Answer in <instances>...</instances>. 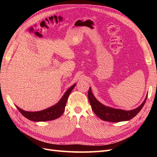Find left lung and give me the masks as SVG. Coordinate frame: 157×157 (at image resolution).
<instances>
[{"label":"left lung","instance_id":"obj_1","mask_svg":"<svg viewBox=\"0 0 157 157\" xmlns=\"http://www.w3.org/2000/svg\"><path fill=\"white\" fill-rule=\"evenodd\" d=\"M88 96L90 105H91L92 110L95 114L99 118H100L101 120L113 122L129 121L132 119V118H134L141 111V109L143 108L147 98V96L145 99L142 103L141 105L137 108L134 109V110L124 111L122 110V109H113L102 105L93 96L90 88L88 90Z\"/></svg>","mask_w":157,"mask_h":157}]
</instances>
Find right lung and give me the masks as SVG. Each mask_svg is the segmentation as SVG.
Segmentation results:
<instances>
[{
	"mask_svg": "<svg viewBox=\"0 0 157 157\" xmlns=\"http://www.w3.org/2000/svg\"><path fill=\"white\" fill-rule=\"evenodd\" d=\"M75 85L76 84H73L72 86L67 90V91L65 93L62 98L61 99V100L58 103L50 108L44 109V110L37 112H28L22 110L17 106H16V107L23 116H24L27 119L32 121L42 122L56 119V118L60 117L63 113L67 98L71 91L75 88Z\"/></svg>",
	"mask_w": 157,
	"mask_h": 157,
	"instance_id": "add662e5",
	"label": "right lung"
}]
</instances>
